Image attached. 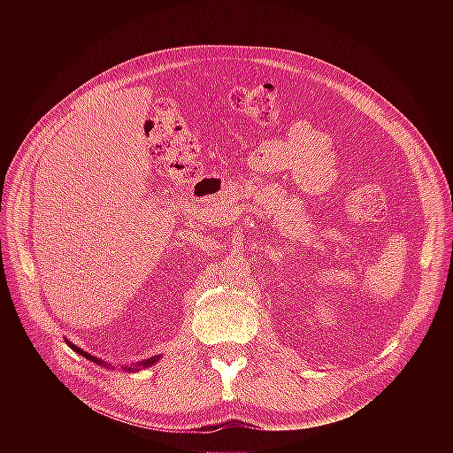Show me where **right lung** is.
<instances>
[{
  "instance_id": "1",
  "label": "right lung",
  "mask_w": 453,
  "mask_h": 453,
  "mask_svg": "<svg viewBox=\"0 0 453 453\" xmlns=\"http://www.w3.org/2000/svg\"><path fill=\"white\" fill-rule=\"evenodd\" d=\"M68 344H70V348H72V349H73V351H77V353H79V355H82V357H86V358H88V360H93V362H96V364H104V362H100V360H98V358H96V357H93V355H89V353H86V351H84V349H81V348H77V346H75V344H72V342H68ZM154 362H157V357H154V358H150V360H145V362H142V364H140V365H145V367H149V365H152V364H154ZM125 369H131V371H133V369H134V367H125Z\"/></svg>"
}]
</instances>
